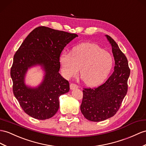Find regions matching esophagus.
<instances>
[{"label":"esophagus","mask_w":146,"mask_h":146,"mask_svg":"<svg viewBox=\"0 0 146 146\" xmlns=\"http://www.w3.org/2000/svg\"><path fill=\"white\" fill-rule=\"evenodd\" d=\"M70 89H78V86L76 85V84H74V83H71L70 85Z\"/></svg>","instance_id":"1"}]
</instances>
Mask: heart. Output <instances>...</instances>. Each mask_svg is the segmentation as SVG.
I'll use <instances>...</instances> for the list:
<instances>
[{"instance_id": "b5f03b06", "label": "heart", "mask_w": 146, "mask_h": 146, "mask_svg": "<svg viewBox=\"0 0 146 146\" xmlns=\"http://www.w3.org/2000/svg\"><path fill=\"white\" fill-rule=\"evenodd\" d=\"M62 72L66 78L81 76L88 86L101 83L109 75L113 65L111 54L98 45L84 43L74 47L71 53L63 52L60 57Z\"/></svg>"}]
</instances>
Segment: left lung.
I'll return each mask as SVG.
<instances>
[{
  "label": "left lung",
  "instance_id": "8db88e82",
  "mask_svg": "<svg viewBox=\"0 0 146 146\" xmlns=\"http://www.w3.org/2000/svg\"><path fill=\"white\" fill-rule=\"evenodd\" d=\"M115 59L114 72L103 84L94 88H84L81 113L88 120L104 121L114 116L128 91L130 69L126 56L109 35Z\"/></svg>",
  "mask_w": 146,
  "mask_h": 146
}]
</instances>
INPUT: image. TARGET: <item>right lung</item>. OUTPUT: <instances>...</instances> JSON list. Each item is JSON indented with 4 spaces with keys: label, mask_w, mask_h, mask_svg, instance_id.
<instances>
[{
    "label": "right lung",
    "mask_w": 146,
    "mask_h": 146,
    "mask_svg": "<svg viewBox=\"0 0 146 146\" xmlns=\"http://www.w3.org/2000/svg\"><path fill=\"white\" fill-rule=\"evenodd\" d=\"M78 35L46 27L33 30L14 55L10 70L13 92L26 113L37 119H48L57 113L59 97L70 90L69 82L59 73L60 56L63 48ZM37 64L45 71L37 88L27 87L24 76L27 69Z\"/></svg>",
    "instance_id": "obj_1"
}]
</instances>
